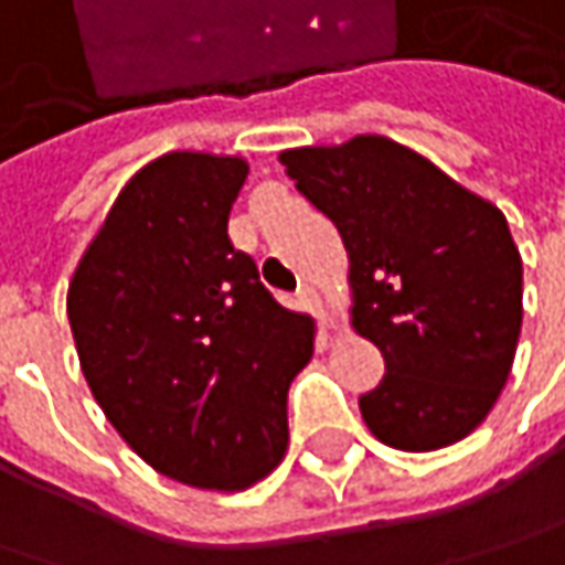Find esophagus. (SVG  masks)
Listing matches in <instances>:
<instances>
[{"instance_id": "1", "label": "esophagus", "mask_w": 565, "mask_h": 565, "mask_svg": "<svg viewBox=\"0 0 565 565\" xmlns=\"http://www.w3.org/2000/svg\"><path fill=\"white\" fill-rule=\"evenodd\" d=\"M297 303H300V310H310V313H322V300H319L316 287H310V284L297 290Z\"/></svg>"}]
</instances>
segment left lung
Wrapping results in <instances>:
<instances>
[{
    "label": "left lung",
    "instance_id": "1",
    "mask_svg": "<svg viewBox=\"0 0 565 565\" xmlns=\"http://www.w3.org/2000/svg\"><path fill=\"white\" fill-rule=\"evenodd\" d=\"M281 166L349 252L351 326L386 364L358 399L374 438L399 450L467 438L495 406L521 335L505 214L377 134L284 150Z\"/></svg>",
    "mask_w": 565,
    "mask_h": 565
}]
</instances>
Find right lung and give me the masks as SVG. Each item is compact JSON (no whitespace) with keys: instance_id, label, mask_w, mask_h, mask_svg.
<instances>
[{"instance_id":"obj_1","label":"right lung","mask_w":565,"mask_h":565,"mask_svg":"<svg viewBox=\"0 0 565 565\" xmlns=\"http://www.w3.org/2000/svg\"><path fill=\"white\" fill-rule=\"evenodd\" d=\"M246 159L166 152L120 188L66 294L92 396L152 470L246 489L287 450V390L313 319L258 281L226 223Z\"/></svg>"}]
</instances>
